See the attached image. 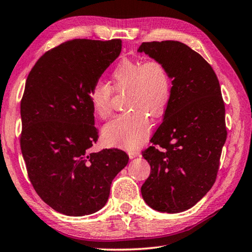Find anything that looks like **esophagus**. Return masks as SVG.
<instances>
[{
    "instance_id": "esophagus-1",
    "label": "esophagus",
    "mask_w": 252,
    "mask_h": 252,
    "mask_svg": "<svg viewBox=\"0 0 252 252\" xmlns=\"http://www.w3.org/2000/svg\"><path fill=\"white\" fill-rule=\"evenodd\" d=\"M128 156H129L130 158H137L140 156V152L138 150H129L128 151Z\"/></svg>"
}]
</instances>
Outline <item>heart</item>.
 Masks as SVG:
<instances>
[{
	"mask_svg": "<svg viewBox=\"0 0 252 252\" xmlns=\"http://www.w3.org/2000/svg\"><path fill=\"white\" fill-rule=\"evenodd\" d=\"M114 90L126 92L125 109L103 128L107 143L126 149H136L147 140L151 130L147 114L161 117L171 102L172 79L166 66L156 59H124L111 74V86L95 83L89 91V102L94 114L101 120L110 119L113 113Z\"/></svg>",
	"mask_w": 252,
	"mask_h": 252,
	"instance_id": "1",
	"label": "heart"
}]
</instances>
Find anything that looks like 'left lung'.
Listing matches in <instances>:
<instances>
[{
    "label": "left lung",
    "mask_w": 252,
    "mask_h": 252,
    "mask_svg": "<svg viewBox=\"0 0 252 252\" xmlns=\"http://www.w3.org/2000/svg\"><path fill=\"white\" fill-rule=\"evenodd\" d=\"M138 51L161 61L173 79L163 122L142 151L151 167L142 198L157 211H186L215 183L227 137L219 79L201 55L178 41L142 42Z\"/></svg>",
    "instance_id": "left-lung-1"
}]
</instances>
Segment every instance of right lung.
I'll list each match as a JSON object with an SVG mask.
<instances>
[{"instance_id":"obj_1","label":"right lung","mask_w":252,"mask_h":252,"mask_svg":"<svg viewBox=\"0 0 252 252\" xmlns=\"http://www.w3.org/2000/svg\"><path fill=\"white\" fill-rule=\"evenodd\" d=\"M122 51V40L74 39L47 51L26 80L20 148L38 196L69 217L104 207L129 158L120 149L89 152L97 140L92 86Z\"/></svg>"}]
</instances>
